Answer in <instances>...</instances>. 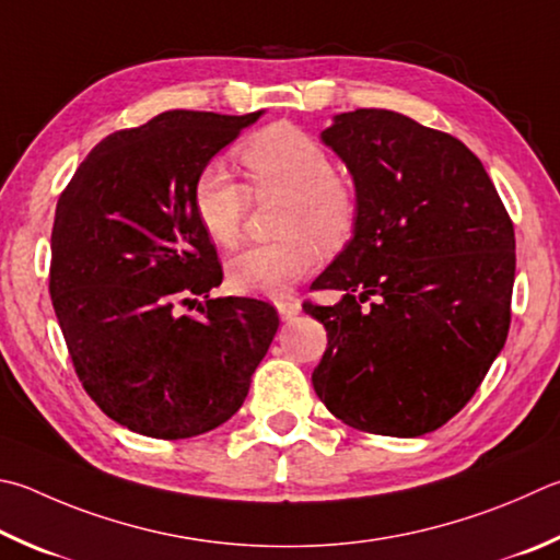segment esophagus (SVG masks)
Segmentation results:
<instances>
[{"label": "esophagus", "mask_w": 560, "mask_h": 560, "mask_svg": "<svg viewBox=\"0 0 560 560\" xmlns=\"http://www.w3.org/2000/svg\"><path fill=\"white\" fill-rule=\"evenodd\" d=\"M273 306H277L281 320H291L301 313V303L296 299H279V301H273Z\"/></svg>", "instance_id": "esophagus-1"}]
</instances>
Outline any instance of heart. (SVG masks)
Instances as JSON below:
<instances>
[{
    "label": "heart",
    "instance_id": "obj_1",
    "mask_svg": "<svg viewBox=\"0 0 560 560\" xmlns=\"http://www.w3.org/2000/svg\"><path fill=\"white\" fill-rule=\"evenodd\" d=\"M254 192H279L283 208L279 235L287 240L249 247L228 267V281L237 293L283 299L318 261L323 249L340 247L358 220V190L332 168L330 154L306 131L293 125H271L240 147ZM190 206L202 232L218 247L240 245L249 190L222 161L202 166L190 186Z\"/></svg>",
    "mask_w": 560,
    "mask_h": 560
}]
</instances>
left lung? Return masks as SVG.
<instances>
[{"instance_id": "left-lung-1", "label": "left lung", "mask_w": 560, "mask_h": 560, "mask_svg": "<svg viewBox=\"0 0 560 560\" xmlns=\"http://www.w3.org/2000/svg\"><path fill=\"white\" fill-rule=\"evenodd\" d=\"M323 141L358 190L354 237L313 281L335 306L313 389L352 429L413 439L472 399L512 320L514 225L460 139L392 109L335 117Z\"/></svg>"}]
</instances>
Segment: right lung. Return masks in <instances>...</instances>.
<instances>
[{
    "label": "right lung",
    "mask_w": 560,
    "mask_h": 560,
    "mask_svg": "<svg viewBox=\"0 0 560 560\" xmlns=\"http://www.w3.org/2000/svg\"><path fill=\"white\" fill-rule=\"evenodd\" d=\"M259 115L161 112L100 141L58 198L48 291L68 354L90 399L149 439L225 423L277 335L269 303L208 296L222 267L190 206L198 171Z\"/></svg>",
    "instance_id": "obj_1"
}]
</instances>
